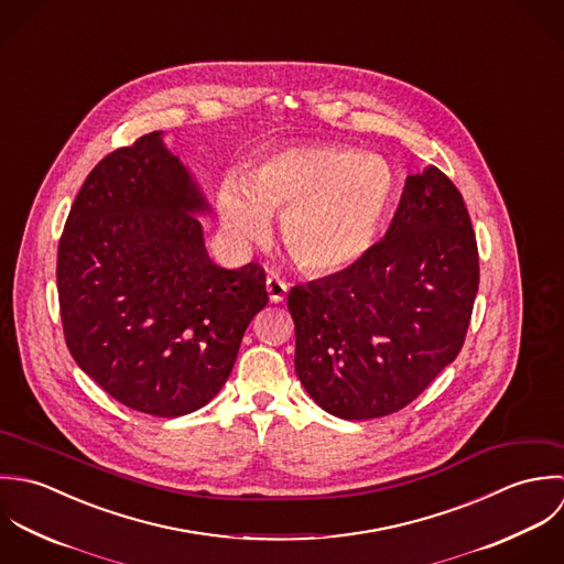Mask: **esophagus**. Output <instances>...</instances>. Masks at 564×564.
Segmentation results:
<instances>
[{
	"mask_svg": "<svg viewBox=\"0 0 564 564\" xmlns=\"http://www.w3.org/2000/svg\"><path fill=\"white\" fill-rule=\"evenodd\" d=\"M265 290L270 296V303H283L285 294H288V283L283 279H279L276 274H268L265 279Z\"/></svg>",
	"mask_w": 564,
	"mask_h": 564,
	"instance_id": "34e87169",
	"label": "esophagus"
}]
</instances>
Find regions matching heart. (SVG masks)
Instances as JSON below:
<instances>
[{"instance_id":"b5f03b06","label":"heart","mask_w":564,"mask_h":564,"mask_svg":"<svg viewBox=\"0 0 564 564\" xmlns=\"http://www.w3.org/2000/svg\"><path fill=\"white\" fill-rule=\"evenodd\" d=\"M397 198L390 163L355 148L310 141L261 156L243 176H226L216 205L237 246L261 243L270 216H283V243L310 274H336L375 243Z\"/></svg>"}]
</instances>
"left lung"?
<instances>
[{
    "label": "left lung",
    "instance_id": "8db88e82",
    "mask_svg": "<svg viewBox=\"0 0 564 564\" xmlns=\"http://www.w3.org/2000/svg\"><path fill=\"white\" fill-rule=\"evenodd\" d=\"M477 285L462 194L434 165L408 176L381 241L350 268L290 290L301 383L346 421L403 410L457 357Z\"/></svg>",
    "mask_w": 564,
    "mask_h": 564
}]
</instances>
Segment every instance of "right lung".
Wrapping results in <instances>:
<instances>
[{
  "label": "right lung",
  "mask_w": 564,
  "mask_h": 564,
  "mask_svg": "<svg viewBox=\"0 0 564 564\" xmlns=\"http://www.w3.org/2000/svg\"><path fill=\"white\" fill-rule=\"evenodd\" d=\"M205 212L161 132L107 154L72 205L56 261L63 334L76 364L130 410L172 419L207 405L268 305L259 263L209 259L192 216Z\"/></svg>",
  "instance_id": "right-lung-1"
}]
</instances>
